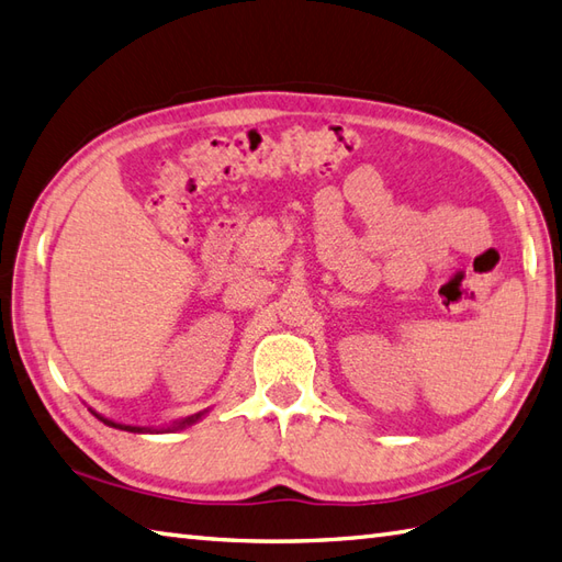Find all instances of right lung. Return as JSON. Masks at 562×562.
Segmentation results:
<instances>
[{"label": "right lung", "instance_id": "1", "mask_svg": "<svg viewBox=\"0 0 562 562\" xmlns=\"http://www.w3.org/2000/svg\"><path fill=\"white\" fill-rule=\"evenodd\" d=\"M90 409V407H88ZM95 414V419H100L102 424H108V426H112V428H120V430H128V434H167V430H181V428H187V426H191V424H195L199 419H203V416L207 414V409L205 412H199V414H193V416H187V419H181V422H175L172 426H167V428H150V426H128V424H116V422H112V419H108V416H102V414H98L95 409H90Z\"/></svg>", "mask_w": 562, "mask_h": 562}]
</instances>
